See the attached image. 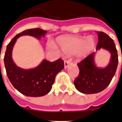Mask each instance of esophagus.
<instances>
[{
    "label": "esophagus",
    "mask_w": 122,
    "mask_h": 122,
    "mask_svg": "<svg viewBox=\"0 0 122 122\" xmlns=\"http://www.w3.org/2000/svg\"><path fill=\"white\" fill-rule=\"evenodd\" d=\"M71 61H64V66H65V69H66L67 66H69V65L70 64Z\"/></svg>",
    "instance_id": "1"
}]
</instances>
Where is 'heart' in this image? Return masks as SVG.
I'll return each instance as SVG.
<instances>
[{
	"label": "heart",
	"mask_w": 122,
	"mask_h": 122,
	"mask_svg": "<svg viewBox=\"0 0 122 122\" xmlns=\"http://www.w3.org/2000/svg\"><path fill=\"white\" fill-rule=\"evenodd\" d=\"M58 43L61 51L65 54L71 55L76 53L80 57L90 53L95 44L92 37L63 38L58 40Z\"/></svg>",
	"instance_id": "1"
}]
</instances>
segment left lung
<instances>
[{
	"label": "left lung",
	"instance_id": "obj_1",
	"mask_svg": "<svg viewBox=\"0 0 122 122\" xmlns=\"http://www.w3.org/2000/svg\"><path fill=\"white\" fill-rule=\"evenodd\" d=\"M97 35L96 50L102 48L109 51L111 57L108 65L104 68L96 66L95 52L90 54L78 64L80 73L74 84L78 91L85 94L97 93L105 90L110 84L118 66V52L114 40L105 32H97Z\"/></svg>",
	"mask_w": 122,
	"mask_h": 122
}]
</instances>
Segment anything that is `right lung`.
Here are the masks:
<instances>
[{
  "label": "right lung",
  "mask_w": 122,
  "mask_h": 122,
  "mask_svg": "<svg viewBox=\"0 0 122 122\" xmlns=\"http://www.w3.org/2000/svg\"><path fill=\"white\" fill-rule=\"evenodd\" d=\"M46 33L47 31L39 28L25 30L17 34L6 47L4 61L8 78L18 92L28 97H42L50 92L56 74L64 69L63 61L59 59L50 62L44 59L35 68L21 69L13 61V48L17 38L21 36H32L40 40Z\"/></svg>",
  "instance_id": "add662e5"
}]
</instances>
